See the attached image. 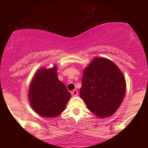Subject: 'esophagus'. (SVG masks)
<instances>
[{
    "label": "esophagus",
    "mask_w": 148,
    "mask_h": 148,
    "mask_svg": "<svg viewBox=\"0 0 148 148\" xmlns=\"http://www.w3.org/2000/svg\"><path fill=\"white\" fill-rule=\"evenodd\" d=\"M72 95L74 97H76V96H77V95H78V91H77V90H73L72 92Z\"/></svg>",
    "instance_id": "34e87169"
}]
</instances>
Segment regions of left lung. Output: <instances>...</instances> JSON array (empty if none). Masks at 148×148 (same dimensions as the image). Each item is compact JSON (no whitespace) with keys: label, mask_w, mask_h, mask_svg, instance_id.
<instances>
[{"label":"left lung","mask_w":148,"mask_h":148,"mask_svg":"<svg viewBox=\"0 0 148 148\" xmlns=\"http://www.w3.org/2000/svg\"><path fill=\"white\" fill-rule=\"evenodd\" d=\"M125 91V77L112 61L95 58L85 69L80 96L97 116L113 115L121 104Z\"/></svg>","instance_id":"left-lung-1"}]
</instances>
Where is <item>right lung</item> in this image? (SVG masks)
I'll return each mask as SVG.
<instances>
[{
	"mask_svg": "<svg viewBox=\"0 0 148 148\" xmlns=\"http://www.w3.org/2000/svg\"><path fill=\"white\" fill-rule=\"evenodd\" d=\"M29 100L33 109L45 118H54L65 108L71 95L58 79L57 67L40 69L30 86Z\"/></svg>",
	"mask_w": 148,
	"mask_h": 148,
	"instance_id": "right-lung-1",
	"label": "right lung"
}]
</instances>
